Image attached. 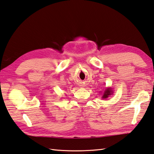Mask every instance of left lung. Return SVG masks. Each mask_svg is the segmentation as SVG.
<instances>
[{"instance_id": "8db88e82", "label": "left lung", "mask_w": 154, "mask_h": 154, "mask_svg": "<svg viewBox=\"0 0 154 154\" xmlns=\"http://www.w3.org/2000/svg\"><path fill=\"white\" fill-rule=\"evenodd\" d=\"M111 93H112V91H111V89H107L105 91V92H104V94L103 95V98L105 99V98L108 97V96L111 95Z\"/></svg>"}]
</instances>
